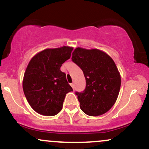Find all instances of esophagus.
<instances>
[{
  "label": "esophagus",
  "instance_id": "obj_1",
  "mask_svg": "<svg viewBox=\"0 0 149 149\" xmlns=\"http://www.w3.org/2000/svg\"><path fill=\"white\" fill-rule=\"evenodd\" d=\"M70 85H71V87H72V89H74V83H72Z\"/></svg>",
  "mask_w": 149,
  "mask_h": 149
}]
</instances>
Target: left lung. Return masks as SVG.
<instances>
[{
  "label": "left lung",
  "mask_w": 149,
  "mask_h": 149,
  "mask_svg": "<svg viewBox=\"0 0 149 149\" xmlns=\"http://www.w3.org/2000/svg\"><path fill=\"white\" fill-rule=\"evenodd\" d=\"M72 60L86 79L84 92L75 93L81 109L92 116L107 112L117 100L121 87V76L112 58L100 49L77 47Z\"/></svg>",
  "instance_id": "8db88e82"
}]
</instances>
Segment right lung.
Listing matches in <instances>:
<instances>
[{
    "mask_svg": "<svg viewBox=\"0 0 149 149\" xmlns=\"http://www.w3.org/2000/svg\"><path fill=\"white\" fill-rule=\"evenodd\" d=\"M68 46L45 49L30 60L23 80V92L30 107L40 114L55 116L62 110L66 94L73 91L62 65L71 56Z\"/></svg>",
    "mask_w": 149,
    "mask_h": 149,
    "instance_id": "right-lung-1",
    "label": "right lung"
}]
</instances>
